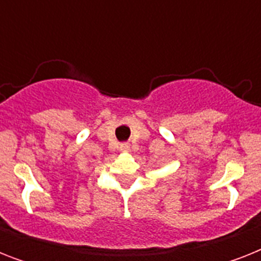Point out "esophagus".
Segmentation results:
<instances>
[{
	"instance_id": "34e87169",
	"label": "esophagus",
	"mask_w": 261,
	"mask_h": 261,
	"mask_svg": "<svg viewBox=\"0 0 261 261\" xmlns=\"http://www.w3.org/2000/svg\"><path fill=\"white\" fill-rule=\"evenodd\" d=\"M120 150H122V151H128V150H130V146H128L127 143H123V145H120Z\"/></svg>"
}]
</instances>
